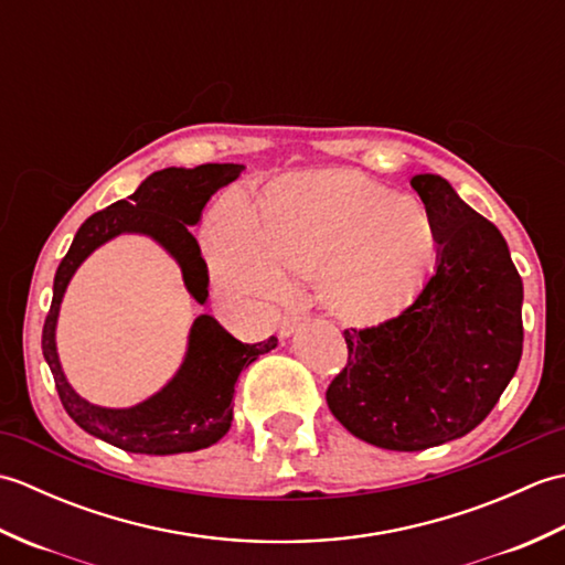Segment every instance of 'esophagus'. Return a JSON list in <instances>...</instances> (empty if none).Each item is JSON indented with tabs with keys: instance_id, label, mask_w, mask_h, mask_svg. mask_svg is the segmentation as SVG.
Here are the masks:
<instances>
[{
	"instance_id": "34e87169",
	"label": "esophagus",
	"mask_w": 565,
	"mask_h": 565,
	"mask_svg": "<svg viewBox=\"0 0 565 565\" xmlns=\"http://www.w3.org/2000/svg\"><path fill=\"white\" fill-rule=\"evenodd\" d=\"M306 322V313H298V310H294V313H286L279 322V334L281 338H291V334L301 328Z\"/></svg>"
}]
</instances>
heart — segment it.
Instances as JSON below:
<instances>
[{
  "label": "heart",
  "instance_id": "heart-1",
  "mask_svg": "<svg viewBox=\"0 0 565 565\" xmlns=\"http://www.w3.org/2000/svg\"><path fill=\"white\" fill-rule=\"evenodd\" d=\"M203 245L225 294L279 301L291 281L318 274V296L352 326L401 316L429 281L437 227L413 196L354 170L274 182L252 209L233 191L211 209Z\"/></svg>",
  "mask_w": 565,
  "mask_h": 565
}]
</instances>
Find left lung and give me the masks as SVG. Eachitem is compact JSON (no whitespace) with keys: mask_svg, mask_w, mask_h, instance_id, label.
Masks as SVG:
<instances>
[{"mask_svg":"<svg viewBox=\"0 0 565 565\" xmlns=\"http://www.w3.org/2000/svg\"><path fill=\"white\" fill-rule=\"evenodd\" d=\"M411 186L437 227V264L398 318L347 330L328 407L374 447L423 451L478 427L522 356V279L505 237L439 174Z\"/></svg>","mask_w":565,"mask_h":565,"instance_id":"1","label":"left lung"}]
</instances>
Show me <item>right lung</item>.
Returning a JSON list of instances; mask_svg holds the SVG:
<instances>
[{
  "instance_id": "right-lung-1",
  "label": "right lung",
  "mask_w": 565,
  "mask_h": 565,
  "mask_svg": "<svg viewBox=\"0 0 565 565\" xmlns=\"http://www.w3.org/2000/svg\"><path fill=\"white\" fill-rule=\"evenodd\" d=\"M245 164L167 167L152 172L128 199L89 215L60 262L53 281V303L43 326V356L67 415L106 444L130 454H184L206 449L225 437L233 423V393L239 371L271 352L276 338L257 344L237 342L218 320L199 313L191 322L186 352L174 376L150 398L130 407L89 403L72 388L57 354L60 306L72 276L92 252L118 235H142L158 243L182 271L189 296L199 306L209 301V269L191 227L201 221L203 206L215 191L227 186Z\"/></svg>"
}]
</instances>
